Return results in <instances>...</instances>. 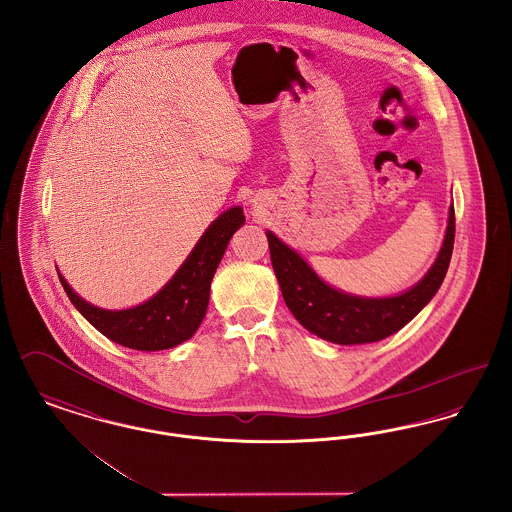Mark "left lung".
Instances as JSON below:
<instances>
[{"label": "left lung", "instance_id": "1", "mask_svg": "<svg viewBox=\"0 0 512 512\" xmlns=\"http://www.w3.org/2000/svg\"><path fill=\"white\" fill-rule=\"evenodd\" d=\"M268 235L271 266L285 304L310 333L337 345L376 343L410 322L441 287L455 243V208H449L445 241L430 271L403 295L366 298L333 289L318 277L300 254Z\"/></svg>", "mask_w": 512, "mask_h": 512}]
</instances>
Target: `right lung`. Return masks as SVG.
<instances>
[{"label":"right lung","mask_w":512,"mask_h":512,"mask_svg":"<svg viewBox=\"0 0 512 512\" xmlns=\"http://www.w3.org/2000/svg\"><path fill=\"white\" fill-rule=\"evenodd\" d=\"M244 225L241 206L212 221L189 258L160 293L127 310H104L77 295L65 277L59 281L82 316L102 335L127 349L165 350L185 343L200 327L210 302V285L233 233Z\"/></svg>","instance_id":"right-lung-1"}]
</instances>
